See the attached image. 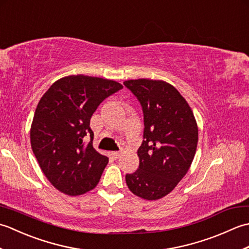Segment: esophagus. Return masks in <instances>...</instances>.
Masks as SVG:
<instances>
[{
	"instance_id": "1",
	"label": "esophagus",
	"mask_w": 249,
	"mask_h": 249,
	"mask_svg": "<svg viewBox=\"0 0 249 249\" xmlns=\"http://www.w3.org/2000/svg\"><path fill=\"white\" fill-rule=\"evenodd\" d=\"M110 155L112 156V158H114V160H118V158L121 156V153L120 152H111Z\"/></svg>"
}]
</instances>
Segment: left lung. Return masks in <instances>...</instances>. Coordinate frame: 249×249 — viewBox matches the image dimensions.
Here are the masks:
<instances>
[{"instance_id": "left-lung-1", "label": "left lung", "mask_w": 249, "mask_h": 249, "mask_svg": "<svg viewBox=\"0 0 249 249\" xmlns=\"http://www.w3.org/2000/svg\"><path fill=\"white\" fill-rule=\"evenodd\" d=\"M144 116L139 168L125 179L134 195L158 200L171 193L192 165L198 144V126L188 103L162 80H127Z\"/></svg>"}]
</instances>
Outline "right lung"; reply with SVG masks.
Returning <instances> with one entry per match:
<instances>
[{
    "instance_id": "obj_1",
    "label": "right lung",
    "mask_w": 249,
    "mask_h": 249,
    "mask_svg": "<svg viewBox=\"0 0 249 249\" xmlns=\"http://www.w3.org/2000/svg\"><path fill=\"white\" fill-rule=\"evenodd\" d=\"M121 89L109 79L71 75L55 81L40 98L31 125V146L41 171L61 193L83 195L98 184L109 158L93 147L89 120L100 103ZM87 134L91 141L86 148Z\"/></svg>"
}]
</instances>
